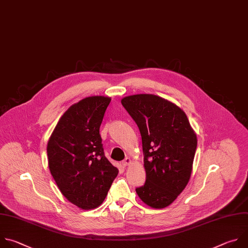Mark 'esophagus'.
<instances>
[{
	"label": "esophagus",
	"mask_w": 248,
	"mask_h": 248,
	"mask_svg": "<svg viewBox=\"0 0 248 248\" xmlns=\"http://www.w3.org/2000/svg\"><path fill=\"white\" fill-rule=\"evenodd\" d=\"M131 158L130 157H126L123 161H122V166L123 167H126V166H128V165H130L131 164Z\"/></svg>",
	"instance_id": "obj_1"
}]
</instances>
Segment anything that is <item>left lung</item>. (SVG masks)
Returning <instances> with one entry per match:
<instances>
[{"instance_id":"8db88e82","label":"left lung","mask_w":248,"mask_h":248,"mask_svg":"<svg viewBox=\"0 0 248 248\" xmlns=\"http://www.w3.org/2000/svg\"><path fill=\"white\" fill-rule=\"evenodd\" d=\"M121 104L139 127L146 179L136 192L146 205L169 206L187 185L197 139L186 113L155 94L125 96Z\"/></svg>"}]
</instances>
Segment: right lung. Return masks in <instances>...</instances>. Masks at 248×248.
Here are the masks:
<instances>
[{
	"label": "right lung",
	"instance_id": "1",
	"mask_svg": "<svg viewBox=\"0 0 248 248\" xmlns=\"http://www.w3.org/2000/svg\"><path fill=\"white\" fill-rule=\"evenodd\" d=\"M111 101L85 97L61 117L47 141L48 168L60 190L84 210L100 206L118 174L105 156L100 127Z\"/></svg>",
	"mask_w": 248,
	"mask_h": 248
}]
</instances>
